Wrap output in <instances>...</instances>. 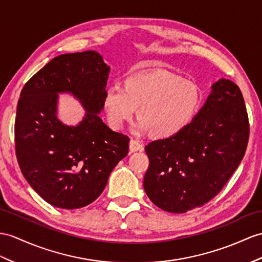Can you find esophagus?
I'll use <instances>...</instances> for the list:
<instances>
[{"instance_id":"obj_1","label":"esophagus","mask_w":262,"mask_h":262,"mask_svg":"<svg viewBox=\"0 0 262 262\" xmlns=\"http://www.w3.org/2000/svg\"><path fill=\"white\" fill-rule=\"evenodd\" d=\"M129 149L130 152H137V151H143V145L140 144L139 141L137 140H130V143H129Z\"/></svg>"}]
</instances>
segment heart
Returning <instances> with one entry per match:
<instances>
[{
	"instance_id": "b5f03b06",
	"label": "heart",
	"mask_w": 262,
	"mask_h": 262,
	"mask_svg": "<svg viewBox=\"0 0 262 262\" xmlns=\"http://www.w3.org/2000/svg\"><path fill=\"white\" fill-rule=\"evenodd\" d=\"M201 92L193 81L168 71H153L127 76L123 89L111 85L105 90L102 107L107 123L121 130L135 117L136 133H152L170 138L182 131L196 114Z\"/></svg>"
}]
</instances>
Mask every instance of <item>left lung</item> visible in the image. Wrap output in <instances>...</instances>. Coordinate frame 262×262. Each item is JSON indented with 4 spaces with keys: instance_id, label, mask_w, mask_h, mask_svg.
<instances>
[{
    "instance_id": "left-lung-1",
    "label": "left lung",
    "mask_w": 262,
    "mask_h": 262,
    "mask_svg": "<svg viewBox=\"0 0 262 262\" xmlns=\"http://www.w3.org/2000/svg\"><path fill=\"white\" fill-rule=\"evenodd\" d=\"M249 121L237 84L220 79L182 131L145 146L143 188L157 207L184 213L206 205L230 179L245 156Z\"/></svg>"
}]
</instances>
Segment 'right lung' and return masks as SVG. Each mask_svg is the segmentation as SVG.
<instances>
[{"label":"right lung","mask_w":262,"mask_h":262,"mask_svg":"<svg viewBox=\"0 0 262 262\" xmlns=\"http://www.w3.org/2000/svg\"><path fill=\"white\" fill-rule=\"evenodd\" d=\"M109 73L95 51L61 54L22 89L15 118L17 162L30 186L54 207L90 205L129 151L130 139L99 117ZM60 93L73 95L86 110L79 125L57 118Z\"/></svg>","instance_id":"1"}]
</instances>
